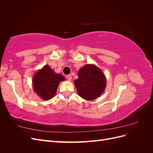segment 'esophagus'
<instances>
[{"label":"esophagus","mask_w":153,"mask_h":153,"mask_svg":"<svg viewBox=\"0 0 153 153\" xmlns=\"http://www.w3.org/2000/svg\"><path fill=\"white\" fill-rule=\"evenodd\" d=\"M66 78L69 81H71L72 79V76L71 75H68L66 76Z\"/></svg>","instance_id":"1"}]
</instances>
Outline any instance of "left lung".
Returning <instances> with one entry per match:
<instances>
[{
	"label": "left lung",
	"mask_w": 153,
	"mask_h": 153,
	"mask_svg": "<svg viewBox=\"0 0 153 153\" xmlns=\"http://www.w3.org/2000/svg\"><path fill=\"white\" fill-rule=\"evenodd\" d=\"M78 78L74 82L78 94L83 99L94 100L103 93L106 78L103 71L92 64H86L78 72Z\"/></svg>",
	"instance_id": "left-lung-1"
}]
</instances>
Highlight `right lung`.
<instances>
[{
  "instance_id": "right-lung-1",
  "label": "right lung",
  "mask_w": 153,
  "mask_h": 153,
  "mask_svg": "<svg viewBox=\"0 0 153 153\" xmlns=\"http://www.w3.org/2000/svg\"><path fill=\"white\" fill-rule=\"evenodd\" d=\"M65 80L61 74H56L48 65L38 71L32 78L34 91L41 99L49 100L56 94L59 83Z\"/></svg>"
}]
</instances>
